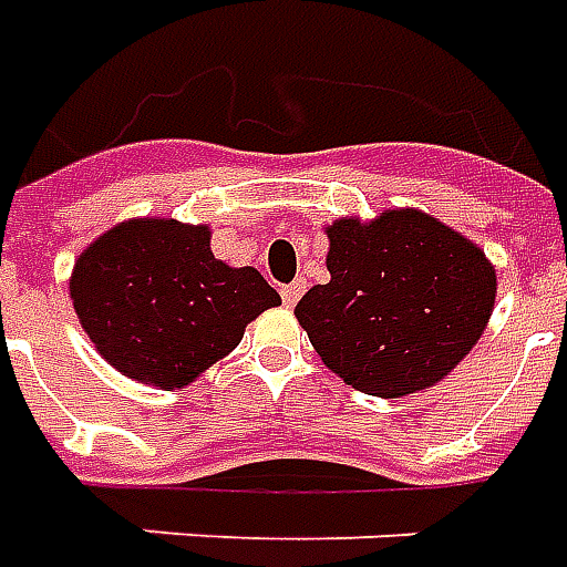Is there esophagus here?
Listing matches in <instances>:
<instances>
[{
	"label": "esophagus",
	"mask_w": 567,
	"mask_h": 567,
	"mask_svg": "<svg viewBox=\"0 0 567 567\" xmlns=\"http://www.w3.org/2000/svg\"><path fill=\"white\" fill-rule=\"evenodd\" d=\"M302 292H305V280H292V284H287V287L280 290V296H284V305H287V308H292V305L302 299Z\"/></svg>",
	"instance_id": "obj_1"
}]
</instances>
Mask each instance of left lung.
I'll use <instances>...</instances> for the list:
<instances>
[{"instance_id":"left-lung-1","label":"left lung","mask_w":567,"mask_h":567,"mask_svg":"<svg viewBox=\"0 0 567 567\" xmlns=\"http://www.w3.org/2000/svg\"><path fill=\"white\" fill-rule=\"evenodd\" d=\"M329 284L296 305L320 360L372 396L424 391L470 354L495 308L485 252L421 210L327 228Z\"/></svg>"}]
</instances>
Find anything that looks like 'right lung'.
Masks as SVG:
<instances>
[{"label":"right lung","instance_id":"add662e5","mask_svg":"<svg viewBox=\"0 0 567 567\" xmlns=\"http://www.w3.org/2000/svg\"><path fill=\"white\" fill-rule=\"evenodd\" d=\"M70 299L103 360L162 391L198 379L280 305L256 268L213 256L210 228L176 219H127L100 235L72 268Z\"/></svg>","mask_w":567,"mask_h":567}]
</instances>
